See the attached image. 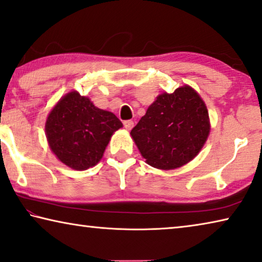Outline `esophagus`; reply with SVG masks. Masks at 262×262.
<instances>
[{
	"label": "esophagus",
	"mask_w": 262,
	"mask_h": 262,
	"mask_svg": "<svg viewBox=\"0 0 262 262\" xmlns=\"http://www.w3.org/2000/svg\"><path fill=\"white\" fill-rule=\"evenodd\" d=\"M134 125H135V123L132 122V121H125V122H124V127H125L127 131H130L131 128L134 127Z\"/></svg>",
	"instance_id": "1"
}]
</instances>
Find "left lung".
Returning <instances> with one entry per match:
<instances>
[{
    "label": "left lung",
    "mask_w": 262,
    "mask_h": 262,
    "mask_svg": "<svg viewBox=\"0 0 262 262\" xmlns=\"http://www.w3.org/2000/svg\"><path fill=\"white\" fill-rule=\"evenodd\" d=\"M209 134L207 105L188 84L158 95L130 132L146 164L162 170L179 168L191 161Z\"/></svg>",
    "instance_id": "8db88e82"
}]
</instances>
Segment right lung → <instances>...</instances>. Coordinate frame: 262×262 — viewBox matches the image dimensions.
Here are the masks:
<instances>
[{"instance_id": "1", "label": "right lung", "mask_w": 262, "mask_h": 262, "mask_svg": "<svg viewBox=\"0 0 262 262\" xmlns=\"http://www.w3.org/2000/svg\"><path fill=\"white\" fill-rule=\"evenodd\" d=\"M121 127L123 124L115 114L72 91L50 111L45 135L59 161L72 169L85 170L100 162L111 137Z\"/></svg>"}]
</instances>
